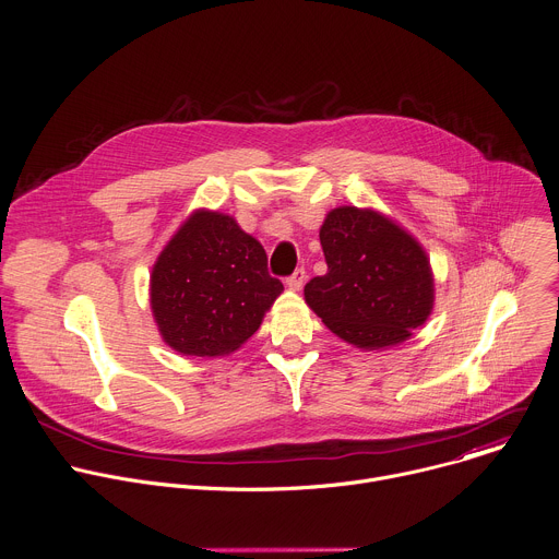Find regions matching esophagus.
Masks as SVG:
<instances>
[{"label":"esophagus","instance_id":"1","mask_svg":"<svg viewBox=\"0 0 559 559\" xmlns=\"http://www.w3.org/2000/svg\"><path fill=\"white\" fill-rule=\"evenodd\" d=\"M305 278H307V272L302 270V267H298L285 283H287V287L289 289H294V292H298L300 287H302V283H305Z\"/></svg>","mask_w":559,"mask_h":559}]
</instances>
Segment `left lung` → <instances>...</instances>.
<instances>
[{"label": "left lung", "instance_id": "left-lung-1", "mask_svg": "<svg viewBox=\"0 0 559 559\" xmlns=\"http://www.w3.org/2000/svg\"><path fill=\"white\" fill-rule=\"evenodd\" d=\"M328 274L305 300L345 343L382 349L403 343L433 309V274L416 238L373 210L343 205L325 216Z\"/></svg>", "mask_w": 559, "mask_h": 559}]
</instances>
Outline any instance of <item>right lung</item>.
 <instances>
[{"label": "right lung", "mask_w": 559, "mask_h": 559, "mask_svg": "<svg viewBox=\"0 0 559 559\" xmlns=\"http://www.w3.org/2000/svg\"><path fill=\"white\" fill-rule=\"evenodd\" d=\"M281 292L257 238L210 210H197L179 227L150 276L156 328L186 356H225L241 347Z\"/></svg>", "instance_id": "1"}]
</instances>
